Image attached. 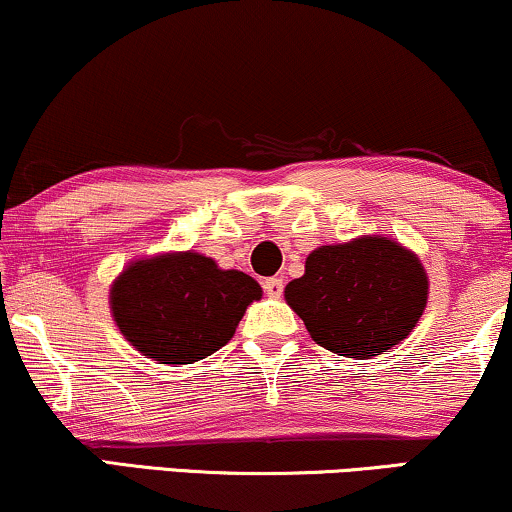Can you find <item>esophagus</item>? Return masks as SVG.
<instances>
[{"label": "esophagus", "instance_id": "esophagus-1", "mask_svg": "<svg viewBox=\"0 0 512 512\" xmlns=\"http://www.w3.org/2000/svg\"><path fill=\"white\" fill-rule=\"evenodd\" d=\"M264 293L269 297H281L283 295V278L278 276H271V278H264Z\"/></svg>", "mask_w": 512, "mask_h": 512}]
</instances>
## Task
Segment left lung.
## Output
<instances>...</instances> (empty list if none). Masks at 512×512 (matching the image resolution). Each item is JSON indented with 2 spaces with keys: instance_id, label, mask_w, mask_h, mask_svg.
<instances>
[{
  "instance_id": "1",
  "label": "left lung",
  "mask_w": 512,
  "mask_h": 512,
  "mask_svg": "<svg viewBox=\"0 0 512 512\" xmlns=\"http://www.w3.org/2000/svg\"><path fill=\"white\" fill-rule=\"evenodd\" d=\"M286 302L316 345L371 359L413 331L428 302V274L401 243L361 236L309 252L304 274L286 286Z\"/></svg>"
}]
</instances>
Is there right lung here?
Masks as SVG:
<instances>
[{"mask_svg": "<svg viewBox=\"0 0 512 512\" xmlns=\"http://www.w3.org/2000/svg\"><path fill=\"white\" fill-rule=\"evenodd\" d=\"M260 297V283L243 271L219 269L200 252H165L115 278L111 312L146 359L193 364L234 338L248 304Z\"/></svg>", "mask_w": 512, "mask_h": 512, "instance_id": "add662e5", "label": "right lung"}]
</instances>
